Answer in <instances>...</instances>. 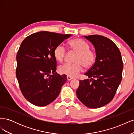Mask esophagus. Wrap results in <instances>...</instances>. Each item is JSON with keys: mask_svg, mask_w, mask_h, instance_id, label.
<instances>
[{"mask_svg": "<svg viewBox=\"0 0 134 134\" xmlns=\"http://www.w3.org/2000/svg\"><path fill=\"white\" fill-rule=\"evenodd\" d=\"M72 79H73V78H71V77H70V76H67V80H68V81H70V80H72Z\"/></svg>", "mask_w": 134, "mask_h": 134, "instance_id": "1", "label": "esophagus"}]
</instances>
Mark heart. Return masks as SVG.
Returning <instances> with one entry per match:
<instances>
[{
	"mask_svg": "<svg viewBox=\"0 0 134 134\" xmlns=\"http://www.w3.org/2000/svg\"><path fill=\"white\" fill-rule=\"evenodd\" d=\"M72 51L77 53L73 64H65L59 68L60 73L69 76L75 77L83 70V66L90 68L94 64L96 59L95 52L90 50L89 44L80 38L72 40L69 43ZM54 57L59 62H63L66 55V50L63 44H59L55 48Z\"/></svg>",
	"mask_w": 134,
	"mask_h": 134,
	"instance_id": "1",
	"label": "heart"
}]
</instances>
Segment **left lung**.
<instances>
[{"label":"left lung","mask_w":134,"mask_h":134,"mask_svg":"<svg viewBox=\"0 0 134 134\" xmlns=\"http://www.w3.org/2000/svg\"><path fill=\"white\" fill-rule=\"evenodd\" d=\"M83 37L94 46L96 59L84 74L88 79L79 82L76 96L86 106L100 108L115 96L122 79V60L119 48L111 40L97 35Z\"/></svg>","instance_id":"left-lung-1"}]
</instances>
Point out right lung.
<instances>
[{
	"instance_id": "add662e5",
	"label": "right lung",
	"mask_w": 134,
	"mask_h": 134,
	"mask_svg": "<svg viewBox=\"0 0 134 134\" xmlns=\"http://www.w3.org/2000/svg\"><path fill=\"white\" fill-rule=\"evenodd\" d=\"M71 36L41 31L28 36L21 43L16 58V76L23 95L32 104L45 106L59 96L66 75L56 72L54 51Z\"/></svg>"
}]
</instances>
